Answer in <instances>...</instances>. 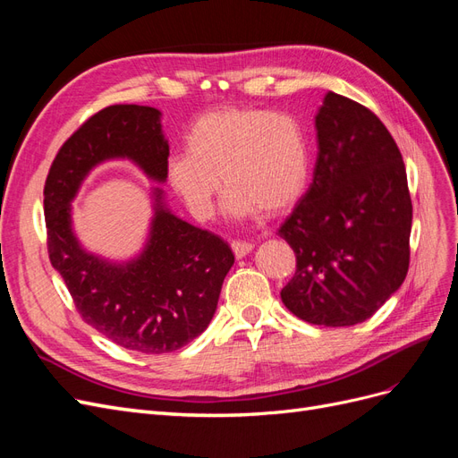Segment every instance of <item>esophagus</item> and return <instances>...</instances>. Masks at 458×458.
<instances>
[{
  "label": "esophagus",
  "mask_w": 458,
  "mask_h": 458,
  "mask_svg": "<svg viewBox=\"0 0 458 458\" xmlns=\"http://www.w3.org/2000/svg\"><path fill=\"white\" fill-rule=\"evenodd\" d=\"M231 248H233L234 256H237V258H244L248 252L252 250V244H250V242H242V241H233V242H231Z\"/></svg>",
  "instance_id": "1"
}]
</instances>
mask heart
<instances>
[{"label": "heart", "instance_id": "b5f03b06", "mask_svg": "<svg viewBox=\"0 0 458 458\" xmlns=\"http://www.w3.org/2000/svg\"><path fill=\"white\" fill-rule=\"evenodd\" d=\"M187 152L165 164V183L197 217L214 210L222 177L234 217L283 214L308 189L311 150L301 123L266 108H219L191 123Z\"/></svg>", "mask_w": 458, "mask_h": 458}]
</instances>
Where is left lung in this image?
I'll list each match as a JSON object with an SVG mask.
<instances>
[{"instance_id": "left-lung-1", "label": "left lung", "mask_w": 458, "mask_h": 458, "mask_svg": "<svg viewBox=\"0 0 458 458\" xmlns=\"http://www.w3.org/2000/svg\"><path fill=\"white\" fill-rule=\"evenodd\" d=\"M313 183L279 234L296 254L281 300L301 321L352 327L405 281L412 202L403 158L380 118L328 91L315 118Z\"/></svg>"}]
</instances>
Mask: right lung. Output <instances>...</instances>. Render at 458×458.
Instances as JSON below:
<instances>
[{
    "instance_id": "right-lung-1",
    "label": "right lung",
    "mask_w": 458,
    "mask_h": 458,
    "mask_svg": "<svg viewBox=\"0 0 458 458\" xmlns=\"http://www.w3.org/2000/svg\"><path fill=\"white\" fill-rule=\"evenodd\" d=\"M116 157L131 158L164 182L170 147L157 108L110 105L63 143L44 187L49 259L80 317L97 332L126 350L168 353L210 325L234 256L217 234L164 210L160 195L148 244L135 261L110 266L81 250L68 202L95 164Z\"/></svg>"
}]
</instances>
